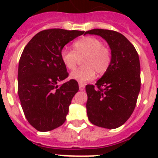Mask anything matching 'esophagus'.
<instances>
[{"instance_id":"1","label":"esophagus","mask_w":158,"mask_h":158,"mask_svg":"<svg viewBox=\"0 0 158 158\" xmlns=\"http://www.w3.org/2000/svg\"><path fill=\"white\" fill-rule=\"evenodd\" d=\"M84 88H85V86H84V84H79V90H81V91H83V90H84Z\"/></svg>"}]
</instances>
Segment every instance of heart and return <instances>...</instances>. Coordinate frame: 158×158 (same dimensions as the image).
<instances>
[{
    "mask_svg": "<svg viewBox=\"0 0 158 158\" xmlns=\"http://www.w3.org/2000/svg\"><path fill=\"white\" fill-rule=\"evenodd\" d=\"M74 50L63 48L60 52L62 63L68 69L76 67L79 58H83L84 67L74 70L70 74V79L84 84L94 79L95 72L102 74L107 70L110 64V50L102 46L101 41L94 37H85L74 43Z\"/></svg>",
    "mask_w": 158,
    "mask_h": 158,
    "instance_id": "obj_1",
    "label": "heart"
}]
</instances>
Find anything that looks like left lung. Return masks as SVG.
I'll list each match as a JSON object with an SVG mask.
<instances>
[{
    "instance_id": "1",
    "label": "left lung",
    "mask_w": 158,
    "mask_h": 158,
    "mask_svg": "<svg viewBox=\"0 0 158 158\" xmlns=\"http://www.w3.org/2000/svg\"><path fill=\"white\" fill-rule=\"evenodd\" d=\"M85 34L98 35L110 47L111 60L107 70L97 81V88L86 86L89 121L106 129L124 125L135 110L140 91V63L133 44L121 33L95 28Z\"/></svg>"
}]
</instances>
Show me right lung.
<instances>
[{
    "mask_svg": "<svg viewBox=\"0 0 158 158\" xmlns=\"http://www.w3.org/2000/svg\"><path fill=\"white\" fill-rule=\"evenodd\" d=\"M84 31L47 29L37 33L26 45L18 69V94L28 123L38 131H50L64 124L71 100L79 91L68 77L60 59L64 46Z\"/></svg>",
    "mask_w": 158,
    "mask_h": 158,
    "instance_id": "obj_1",
    "label": "right lung"
}]
</instances>
